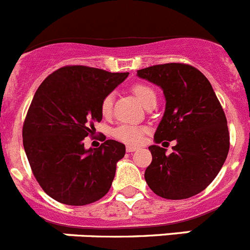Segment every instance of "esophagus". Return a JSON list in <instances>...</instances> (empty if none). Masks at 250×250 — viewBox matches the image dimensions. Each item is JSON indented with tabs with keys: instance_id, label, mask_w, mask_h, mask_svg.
<instances>
[{
	"instance_id": "esophagus-1",
	"label": "esophagus",
	"mask_w": 250,
	"mask_h": 250,
	"mask_svg": "<svg viewBox=\"0 0 250 250\" xmlns=\"http://www.w3.org/2000/svg\"><path fill=\"white\" fill-rule=\"evenodd\" d=\"M127 152H134V151H137L138 147H134V146H127Z\"/></svg>"
}]
</instances>
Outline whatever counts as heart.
Masks as SVG:
<instances>
[{
	"instance_id": "heart-1",
	"label": "heart",
	"mask_w": 250,
	"mask_h": 250,
	"mask_svg": "<svg viewBox=\"0 0 250 250\" xmlns=\"http://www.w3.org/2000/svg\"><path fill=\"white\" fill-rule=\"evenodd\" d=\"M132 92L137 97L138 101L146 107L147 104L151 102H156V93L151 86L146 85V84H134L132 86ZM113 110V97L110 94L105 95L102 99L101 103V113L104 118L112 116ZM147 132L146 127L138 125H133V123H123L119 125L113 129V136L117 140L122 141V142L128 143V145H138L143 141V136Z\"/></svg>"
}]
</instances>
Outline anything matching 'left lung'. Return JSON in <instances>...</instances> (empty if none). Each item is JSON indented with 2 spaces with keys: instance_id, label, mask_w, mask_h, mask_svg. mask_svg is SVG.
<instances>
[{
  "instance_id": "8db88e82",
  "label": "left lung",
  "mask_w": 250,
  "mask_h": 250,
  "mask_svg": "<svg viewBox=\"0 0 250 250\" xmlns=\"http://www.w3.org/2000/svg\"><path fill=\"white\" fill-rule=\"evenodd\" d=\"M137 75L161 86L166 98L155 142L176 141L172 153L149 146L152 162L145 179L164 199L182 200L194 196L215 179L230 146L225 113L206 77L182 62L153 65Z\"/></svg>"
}]
</instances>
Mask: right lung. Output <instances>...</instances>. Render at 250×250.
<instances>
[{"instance_id": "obj_1", "label": "right lung", "mask_w": 250, "mask_h": 250, "mask_svg": "<svg viewBox=\"0 0 250 250\" xmlns=\"http://www.w3.org/2000/svg\"><path fill=\"white\" fill-rule=\"evenodd\" d=\"M128 73H110L84 65H66L40 84L26 114L22 141L32 173L54 200L88 205L109 191L123 143L107 140L84 148L101 122V103ZM105 140V138H104Z\"/></svg>"}]
</instances>
